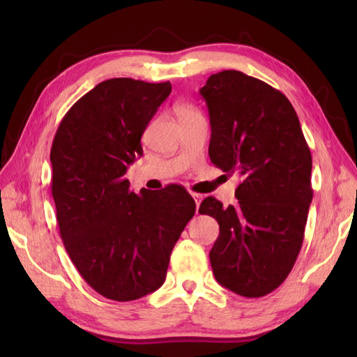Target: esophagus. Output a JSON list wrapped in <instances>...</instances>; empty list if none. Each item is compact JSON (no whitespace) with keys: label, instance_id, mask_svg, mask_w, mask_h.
<instances>
[{"label":"esophagus","instance_id":"esophagus-1","mask_svg":"<svg viewBox=\"0 0 357 357\" xmlns=\"http://www.w3.org/2000/svg\"><path fill=\"white\" fill-rule=\"evenodd\" d=\"M192 198H193L195 202H196V207L199 208V204H201V201H202V195H199V193H192Z\"/></svg>","mask_w":357,"mask_h":357}]
</instances>
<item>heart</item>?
<instances>
[{"label":"heart","instance_id":"obj_1","mask_svg":"<svg viewBox=\"0 0 357 357\" xmlns=\"http://www.w3.org/2000/svg\"><path fill=\"white\" fill-rule=\"evenodd\" d=\"M176 113H178L179 119H183V118H187V116L196 115V113H198V112H196L193 107H190V105L181 104V105H178V107H176Z\"/></svg>","mask_w":357,"mask_h":357}]
</instances>
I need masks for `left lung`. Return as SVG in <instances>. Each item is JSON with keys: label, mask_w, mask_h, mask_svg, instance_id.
Listing matches in <instances>:
<instances>
[{"label": "left lung", "mask_w": 357, "mask_h": 357, "mask_svg": "<svg viewBox=\"0 0 357 357\" xmlns=\"http://www.w3.org/2000/svg\"><path fill=\"white\" fill-rule=\"evenodd\" d=\"M210 116V161L238 173L234 206L213 196L199 213L215 218L210 252L216 280L245 298L284 282L298 257L312 190V153L299 118L284 93L238 70L211 75L199 90Z\"/></svg>", "instance_id": "1"}]
</instances>
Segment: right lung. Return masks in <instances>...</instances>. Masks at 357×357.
I'll use <instances>...</instances> for the list:
<instances>
[{"label":"right lung","mask_w":357,"mask_h":357,"mask_svg":"<svg viewBox=\"0 0 357 357\" xmlns=\"http://www.w3.org/2000/svg\"><path fill=\"white\" fill-rule=\"evenodd\" d=\"M170 92L169 81H102L72 105L53 138L59 234L79 275L112 301L139 299L164 284L172 250L196 210L183 185L136 195L124 176Z\"/></svg>","instance_id":"right-lung-1"}]
</instances>
